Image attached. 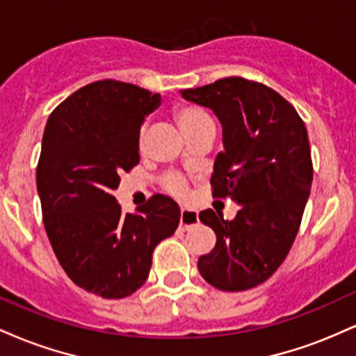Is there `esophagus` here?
Listing matches in <instances>:
<instances>
[{"label":"esophagus","instance_id":"1","mask_svg":"<svg viewBox=\"0 0 356 356\" xmlns=\"http://www.w3.org/2000/svg\"><path fill=\"white\" fill-rule=\"evenodd\" d=\"M197 222H199L197 212L182 207L181 209V229H189V227L195 226Z\"/></svg>","mask_w":356,"mask_h":356}]
</instances>
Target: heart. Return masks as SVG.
<instances>
[{
	"instance_id": "obj_1",
	"label": "heart",
	"mask_w": 356,
	"mask_h": 356,
	"mask_svg": "<svg viewBox=\"0 0 356 356\" xmlns=\"http://www.w3.org/2000/svg\"><path fill=\"white\" fill-rule=\"evenodd\" d=\"M172 117L186 138L194 136L195 132H199L204 127L214 125L209 113L202 107L194 104H184V102L175 104L172 107ZM161 186L167 194H170L175 199H184L187 195V181L181 174L164 175L161 181Z\"/></svg>"
}]
</instances>
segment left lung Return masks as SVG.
<instances>
[{"instance_id":"8db88e82","label":"left lung","mask_w":356,"mask_h":356,"mask_svg":"<svg viewBox=\"0 0 356 356\" xmlns=\"http://www.w3.org/2000/svg\"><path fill=\"white\" fill-rule=\"evenodd\" d=\"M181 93L222 124L212 197L241 204L232 220L199 212L218 238L199 273L220 291H246L275 275L295 243L313 182L308 132L295 107L259 81L227 76Z\"/></svg>"}]
</instances>
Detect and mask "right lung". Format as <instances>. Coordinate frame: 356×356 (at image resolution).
I'll return each mask as SVG.
<instances>
[{
    "mask_svg": "<svg viewBox=\"0 0 356 356\" xmlns=\"http://www.w3.org/2000/svg\"><path fill=\"white\" fill-rule=\"evenodd\" d=\"M161 95L118 80L85 85L44 127L36 187L56 259L85 291L107 300L136 293L149 277L154 248L181 220L177 202L155 194L138 214L112 192L138 164V134Z\"/></svg>",
    "mask_w": 356,
    "mask_h": 356,
    "instance_id": "right-lung-1",
    "label": "right lung"
}]
</instances>
